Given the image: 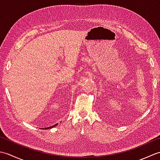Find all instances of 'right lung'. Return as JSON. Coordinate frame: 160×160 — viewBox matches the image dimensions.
<instances>
[{
  "label": "right lung",
  "mask_w": 160,
  "mask_h": 160,
  "mask_svg": "<svg viewBox=\"0 0 160 160\" xmlns=\"http://www.w3.org/2000/svg\"><path fill=\"white\" fill-rule=\"evenodd\" d=\"M58 125V124H56L55 125H53V126H52V127H47V128H43V129H49V128H53V127H56V126Z\"/></svg>",
  "instance_id": "add662e5"
}]
</instances>
